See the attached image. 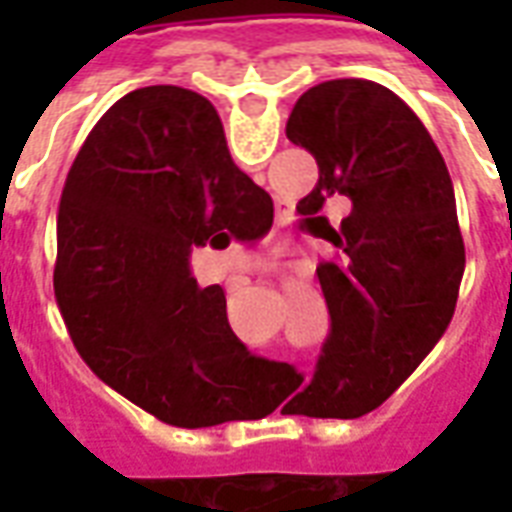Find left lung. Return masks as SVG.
<instances>
[{"instance_id":"obj_1","label":"left lung","mask_w":512,"mask_h":512,"mask_svg":"<svg viewBox=\"0 0 512 512\" xmlns=\"http://www.w3.org/2000/svg\"><path fill=\"white\" fill-rule=\"evenodd\" d=\"M285 134L318 161L296 205L340 255L318 266L332 329L296 414L356 419L384 403L450 323L463 277L455 191L439 147L392 90L367 79L310 87ZM329 196L352 213L334 231Z\"/></svg>"}]
</instances>
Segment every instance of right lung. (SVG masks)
Returning a JSON list of instances; mask_svg holds the SVG:
<instances>
[{"label": "right lung", "instance_id": "add662e5", "mask_svg": "<svg viewBox=\"0 0 512 512\" xmlns=\"http://www.w3.org/2000/svg\"><path fill=\"white\" fill-rule=\"evenodd\" d=\"M274 202L233 164L208 98L175 84L123 95L87 136L57 211L54 296L95 376L167 425L249 419L257 365L194 246L257 241Z\"/></svg>", "mask_w": 512, "mask_h": 512}]
</instances>
